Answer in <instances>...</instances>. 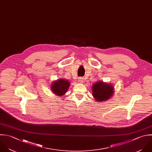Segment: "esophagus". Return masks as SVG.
I'll return each instance as SVG.
<instances>
[{
    "instance_id": "obj_1",
    "label": "esophagus",
    "mask_w": 152,
    "mask_h": 152,
    "mask_svg": "<svg viewBox=\"0 0 152 152\" xmlns=\"http://www.w3.org/2000/svg\"><path fill=\"white\" fill-rule=\"evenodd\" d=\"M84 78H83V77H79V82H80V83H83V82H84Z\"/></svg>"
}]
</instances>
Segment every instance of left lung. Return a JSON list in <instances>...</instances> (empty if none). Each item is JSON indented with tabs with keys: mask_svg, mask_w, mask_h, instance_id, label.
Here are the masks:
<instances>
[{
	"mask_svg": "<svg viewBox=\"0 0 152 152\" xmlns=\"http://www.w3.org/2000/svg\"><path fill=\"white\" fill-rule=\"evenodd\" d=\"M92 95L98 102L107 101L113 95L114 92V87L112 85L98 81L95 83L92 87Z\"/></svg>",
	"mask_w": 152,
	"mask_h": 152,
	"instance_id": "left-lung-1",
	"label": "left lung"
}]
</instances>
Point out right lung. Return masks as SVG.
<instances>
[{
	"mask_svg": "<svg viewBox=\"0 0 152 152\" xmlns=\"http://www.w3.org/2000/svg\"><path fill=\"white\" fill-rule=\"evenodd\" d=\"M70 86V82L67 80L60 79L53 82L51 85V91L56 95L60 96L67 92Z\"/></svg>",
	"mask_w": 152,
	"mask_h": 152,
	"instance_id": "obj_1",
	"label": "right lung"
}]
</instances>
